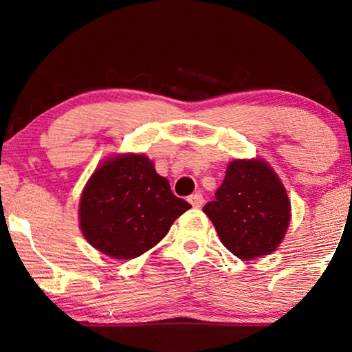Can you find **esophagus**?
<instances>
[{
    "label": "esophagus",
    "instance_id": "obj_1",
    "mask_svg": "<svg viewBox=\"0 0 352 352\" xmlns=\"http://www.w3.org/2000/svg\"><path fill=\"white\" fill-rule=\"evenodd\" d=\"M189 201L192 206H195V208H200L201 205H204V195L200 194V192H195V194H192L189 197Z\"/></svg>",
    "mask_w": 352,
    "mask_h": 352
}]
</instances>
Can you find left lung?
Segmentation results:
<instances>
[{
    "label": "left lung",
    "mask_w": 352,
    "mask_h": 352,
    "mask_svg": "<svg viewBox=\"0 0 352 352\" xmlns=\"http://www.w3.org/2000/svg\"><path fill=\"white\" fill-rule=\"evenodd\" d=\"M204 211L224 247L247 261L272 253L290 223L285 187L263 160L230 163L214 200Z\"/></svg>",
    "instance_id": "obj_1"
}]
</instances>
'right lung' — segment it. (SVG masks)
Instances as JSON below:
<instances>
[{
  "instance_id": "add662e5",
  "label": "right lung",
  "mask_w": 352,
  "mask_h": 352,
  "mask_svg": "<svg viewBox=\"0 0 352 352\" xmlns=\"http://www.w3.org/2000/svg\"><path fill=\"white\" fill-rule=\"evenodd\" d=\"M190 208L146 155H120L89 177L80 201L85 239L109 256L133 259L160 242Z\"/></svg>"
}]
</instances>
